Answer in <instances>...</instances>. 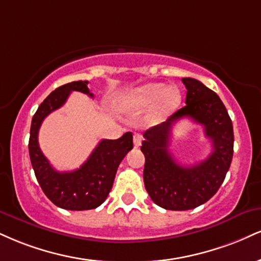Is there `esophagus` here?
<instances>
[{
  "mask_svg": "<svg viewBox=\"0 0 261 261\" xmlns=\"http://www.w3.org/2000/svg\"><path fill=\"white\" fill-rule=\"evenodd\" d=\"M141 143H142V136L140 134H135L134 135V144L135 147H140Z\"/></svg>",
  "mask_w": 261,
  "mask_h": 261,
  "instance_id": "1",
  "label": "esophagus"
}]
</instances>
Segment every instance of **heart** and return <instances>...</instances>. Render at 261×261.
I'll return each instance as SVG.
<instances>
[{
	"mask_svg": "<svg viewBox=\"0 0 261 261\" xmlns=\"http://www.w3.org/2000/svg\"><path fill=\"white\" fill-rule=\"evenodd\" d=\"M181 93L176 87H165L163 84H146L117 95L113 106L119 112L143 111L152 108L149 122L161 121L180 106Z\"/></svg>",
	"mask_w": 261,
	"mask_h": 261,
	"instance_id": "1",
	"label": "heart"
}]
</instances>
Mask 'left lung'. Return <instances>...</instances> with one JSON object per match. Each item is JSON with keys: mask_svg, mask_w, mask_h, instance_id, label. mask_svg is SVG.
Returning <instances> with one entry per match:
<instances>
[{"mask_svg": "<svg viewBox=\"0 0 261 261\" xmlns=\"http://www.w3.org/2000/svg\"><path fill=\"white\" fill-rule=\"evenodd\" d=\"M182 83L187 89L186 106L148 128L141 147L146 158L144 187L153 202L166 210H190L208 202L224 182L233 155V127L220 97L192 77ZM184 117L202 124L213 144L212 154L193 167L178 166L168 150L172 126Z\"/></svg>", "mask_w": 261, "mask_h": 261, "instance_id": "8db88e82", "label": "left lung"}]
</instances>
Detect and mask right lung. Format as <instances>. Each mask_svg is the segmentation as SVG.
Instances as JSON below:
<instances>
[{
  "instance_id": "1",
  "label": "right lung",
  "mask_w": 261,
  "mask_h": 261,
  "mask_svg": "<svg viewBox=\"0 0 261 261\" xmlns=\"http://www.w3.org/2000/svg\"><path fill=\"white\" fill-rule=\"evenodd\" d=\"M87 84L89 81H73L56 89L41 103L31 120L29 154L35 176L47 198L67 210L95 209L105 202L119 164L134 147L133 134L126 133L118 140L100 141L89 159L76 170L59 172L49 164L37 141L41 124L49 113L64 105L71 91L93 97Z\"/></svg>"
}]
</instances>
